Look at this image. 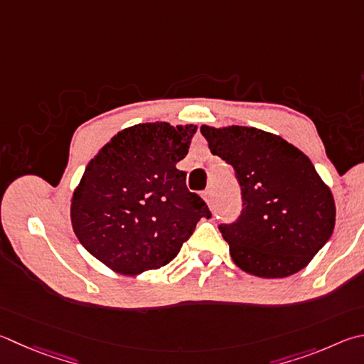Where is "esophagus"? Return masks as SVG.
<instances>
[{
  "mask_svg": "<svg viewBox=\"0 0 364 364\" xmlns=\"http://www.w3.org/2000/svg\"><path fill=\"white\" fill-rule=\"evenodd\" d=\"M203 199L208 205H211V202H213V194H211V189L203 191Z\"/></svg>",
  "mask_w": 364,
  "mask_h": 364,
  "instance_id": "1",
  "label": "esophagus"
}]
</instances>
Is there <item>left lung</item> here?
Here are the masks:
<instances>
[{
	"label": "left lung",
	"instance_id": "1",
	"mask_svg": "<svg viewBox=\"0 0 364 364\" xmlns=\"http://www.w3.org/2000/svg\"><path fill=\"white\" fill-rule=\"evenodd\" d=\"M211 154L232 165L242 213L220 224L234 262L264 279L299 272L325 247L336 223L333 194L309 157L255 127H200Z\"/></svg>",
	"mask_w": 364,
	"mask_h": 364
}]
</instances>
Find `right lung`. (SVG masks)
I'll use <instances>...</instances> for the list:
<instances>
[{
	"label": "right lung",
	"instance_id": "1",
	"mask_svg": "<svg viewBox=\"0 0 364 364\" xmlns=\"http://www.w3.org/2000/svg\"><path fill=\"white\" fill-rule=\"evenodd\" d=\"M196 130L138 124L98 151L71 199L73 230L92 256L124 275L157 269L180 253L200 218L211 216L176 168Z\"/></svg>",
	"mask_w": 364,
	"mask_h": 364
}]
</instances>
